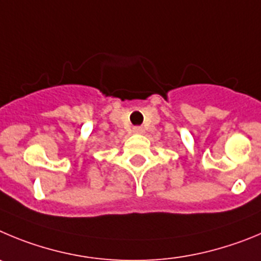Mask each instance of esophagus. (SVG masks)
Here are the masks:
<instances>
[{
  "mask_svg": "<svg viewBox=\"0 0 261 261\" xmlns=\"http://www.w3.org/2000/svg\"><path fill=\"white\" fill-rule=\"evenodd\" d=\"M133 131H134V134H143L144 133V128L140 127V126H136V127L133 128Z\"/></svg>",
  "mask_w": 261,
  "mask_h": 261,
  "instance_id": "34e87169",
  "label": "esophagus"
}]
</instances>
